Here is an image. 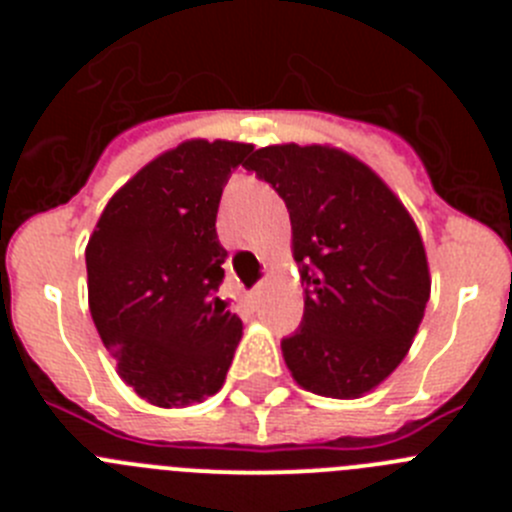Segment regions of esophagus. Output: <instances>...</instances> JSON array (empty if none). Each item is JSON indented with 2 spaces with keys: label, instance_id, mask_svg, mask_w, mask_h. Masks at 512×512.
I'll use <instances>...</instances> for the list:
<instances>
[{
  "label": "esophagus",
  "instance_id": "obj_1",
  "mask_svg": "<svg viewBox=\"0 0 512 512\" xmlns=\"http://www.w3.org/2000/svg\"><path fill=\"white\" fill-rule=\"evenodd\" d=\"M259 297H261V287L253 289L251 295H248V302H251V305H256V302H259Z\"/></svg>",
  "mask_w": 512,
  "mask_h": 512
}]
</instances>
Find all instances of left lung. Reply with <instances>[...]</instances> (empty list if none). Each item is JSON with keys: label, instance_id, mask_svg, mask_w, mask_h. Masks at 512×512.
<instances>
[{"label": "left lung", "instance_id": "1", "mask_svg": "<svg viewBox=\"0 0 512 512\" xmlns=\"http://www.w3.org/2000/svg\"><path fill=\"white\" fill-rule=\"evenodd\" d=\"M243 166L287 205L292 256L307 284L300 330L282 341L284 364L312 395L364 397L408 356L431 297L418 225L341 148L282 143Z\"/></svg>", "mask_w": 512, "mask_h": 512}]
</instances>
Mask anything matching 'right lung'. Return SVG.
Here are the masks:
<instances>
[{"label":"right lung","mask_w":512,"mask_h":512,"mask_svg":"<svg viewBox=\"0 0 512 512\" xmlns=\"http://www.w3.org/2000/svg\"><path fill=\"white\" fill-rule=\"evenodd\" d=\"M251 143L192 138L122 184L87 243L89 310L125 384L184 408L225 382L243 323L215 297L228 251L217 207Z\"/></svg>","instance_id":"add662e5"}]
</instances>
